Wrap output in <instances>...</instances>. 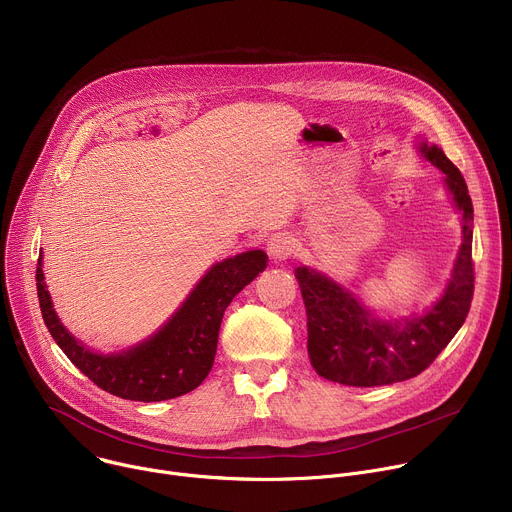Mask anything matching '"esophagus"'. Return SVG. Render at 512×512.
I'll list each match as a JSON object with an SVG mask.
<instances>
[{"mask_svg":"<svg viewBox=\"0 0 512 512\" xmlns=\"http://www.w3.org/2000/svg\"><path fill=\"white\" fill-rule=\"evenodd\" d=\"M300 244L292 234H274L268 240V254L274 260H286L298 252Z\"/></svg>","mask_w":512,"mask_h":512,"instance_id":"34e87169","label":"esophagus"}]
</instances>
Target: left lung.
<instances>
[{
	"label": "left lung",
	"mask_w": 512,
	"mask_h": 512,
	"mask_svg": "<svg viewBox=\"0 0 512 512\" xmlns=\"http://www.w3.org/2000/svg\"><path fill=\"white\" fill-rule=\"evenodd\" d=\"M420 151L446 173V187L464 220V240L452 280L428 315L385 323L373 319L333 280L304 266L296 268L309 333L306 349L315 371L329 381L375 387L412 379L434 363L468 317L474 296L472 199L460 169L440 147L422 143Z\"/></svg>",
	"instance_id": "left-lung-1"
}]
</instances>
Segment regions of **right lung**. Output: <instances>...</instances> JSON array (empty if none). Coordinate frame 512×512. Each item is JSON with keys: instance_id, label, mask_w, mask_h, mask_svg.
Here are the masks:
<instances>
[{"instance_id": "add662e5", "label": "right lung", "mask_w": 512, "mask_h": 512, "mask_svg": "<svg viewBox=\"0 0 512 512\" xmlns=\"http://www.w3.org/2000/svg\"><path fill=\"white\" fill-rule=\"evenodd\" d=\"M266 266L268 256L262 250L218 262L155 337L127 353L107 357L88 351L62 327L44 284L40 258L36 288L42 319L66 357L100 389L149 403L189 393L208 377L228 304Z\"/></svg>"}]
</instances>
